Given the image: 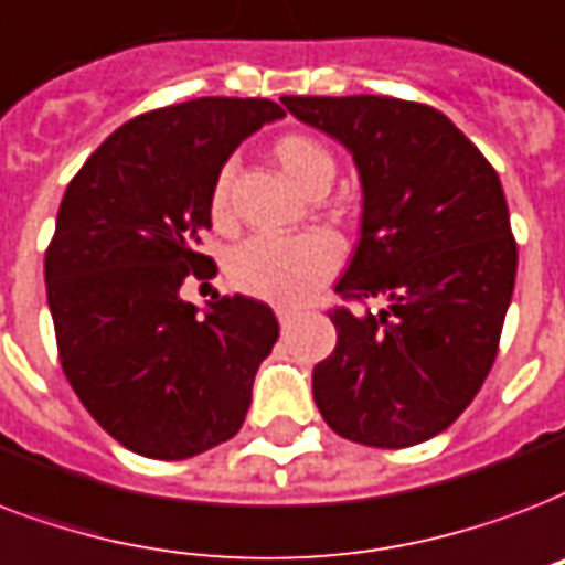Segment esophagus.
Masks as SVG:
<instances>
[{
  "mask_svg": "<svg viewBox=\"0 0 565 565\" xmlns=\"http://www.w3.org/2000/svg\"><path fill=\"white\" fill-rule=\"evenodd\" d=\"M275 313H278V322H281V326H287V322H292V320H296V317H299V308H278V311H275Z\"/></svg>",
  "mask_w": 565,
  "mask_h": 565,
  "instance_id": "esophagus-1",
  "label": "esophagus"
}]
</instances>
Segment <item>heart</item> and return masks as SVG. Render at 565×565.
Segmentation results:
<instances>
[{
    "mask_svg": "<svg viewBox=\"0 0 565 565\" xmlns=\"http://www.w3.org/2000/svg\"><path fill=\"white\" fill-rule=\"evenodd\" d=\"M275 162L301 192H326L334 178V157L331 150L313 136L287 132L273 145ZM231 178L222 171L210 189V218L225 227L231 222ZM340 248L326 234L299 236H254L227 257V281L231 287L252 299L273 301V305H299L311 296L320 284L338 273Z\"/></svg>",
    "mask_w": 565,
    "mask_h": 565,
    "instance_id": "b5f03b06",
    "label": "heart"
}]
</instances>
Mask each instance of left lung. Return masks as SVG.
I'll use <instances>...</instances> for the list:
<instances>
[{
  "mask_svg": "<svg viewBox=\"0 0 565 565\" xmlns=\"http://www.w3.org/2000/svg\"><path fill=\"white\" fill-rule=\"evenodd\" d=\"M281 103L350 150L364 192L359 248L334 284L364 311H329L338 347L313 367L317 408L359 445L429 441L483 387L515 287L519 248L498 171L424 103Z\"/></svg>",
  "mask_w": 565,
  "mask_h": 565,
  "instance_id": "1",
  "label": "left lung"
}]
</instances>
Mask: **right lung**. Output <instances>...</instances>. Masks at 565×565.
I'll return each mask as SVG.
<instances>
[{"label": "right lung", "mask_w": 565, "mask_h": 565, "mask_svg": "<svg viewBox=\"0 0 565 565\" xmlns=\"http://www.w3.org/2000/svg\"><path fill=\"white\" fill-rule=\"evenodd\" d=\"M284 118L264 97H201L111 132L64 192L43 278L62 370L115 441L189 459L239 433L278 320L248 296L180 299L213 257L210 189L254 129Z\"/></svg>", "instance_id": "right-lung-1"}]
</instances>
